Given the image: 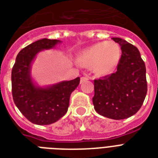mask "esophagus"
I'll return each mask as SVG.
<instances>
[{"label":"esophagus","mask_w":158,"mask_h":158,"mask_svg":"<svg viewBox=\"0 0 158 158\" xmlns=\"http://www.w3.org/2000/svg\"><path fill=\"white\" fill-rule=\"evenodd\" d=\"M90 79L89 78V77H81V83H83L85 82V81H88Z\"/></svg>","instance_id":"34e87169"}]
</instances>
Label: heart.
<instances>
[{
  "mask_svg": "<svg viewBox=\"0 0 158 158\" xmlns=\"http://www.w3.org/2000/svg\"><path fill=\"white\" fill-rule=\"evenodd\" d=\"M121 58L119 45L113 41L101 42L91 45L76 57L78 64L90 68L96 76L110 75L115 70Z\"/></svg>",
  "mask_w": 158,
  "mask_h": 158,
  "instance_id": "obj_1",
  "label": "heart"
}]
</instances>
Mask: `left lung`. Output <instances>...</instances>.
<instances>
[{"mask_svg":"<svg viewBox=\"0 0 158 158\" xmlns=\"http://www.w3.org/2000/svg\"><path fill=\"white\" fill-rule=\"evenodd\" d=\"M121 46L120 61L117 71L94 81L92 98L95 110L113 119L134 115L141 108L146 97V67L139 49L120 38H112Z\"/></svg>","mask_w":158,"mask_h":158,"instance_id":"left-lung-1","label":"left lung"}]
</instances>
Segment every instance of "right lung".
Returning a JSON list of instances; mask_svg holds the SVG:
<instances>
[{
	"instance_id": "1",
	"label": "right lung",
	"mask_w": 158,
	"mask_h": 158,
	"mask_svg": "<svg viewBox=\"0 0 158 158\" xmlns=\"http://www.w3.org/2000/svg\"><path fill=\"white\" fill-rule=\"evenodd\" d=\"M62 41L43 39L24 48L18 53L11 72L12 96L19 110L31 123L48 125L68 112L70 96L80 77L54 85L40 86L31 77V66L40 51L51 49Z\"/></svg>"
}]
</instances>
